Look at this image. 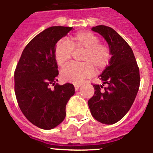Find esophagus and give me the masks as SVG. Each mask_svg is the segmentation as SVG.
Listing matches in <instances>:
<instances>
[{
  "mask_svg": "<svg viewBox=\"0 0 153 153\" xmlns=\"http://www.w3.org/2000/svg\"><path fill=\"white\" fill-rule=\"evenodd\" d=\"M81 86V83H76L74 84V88H75V90H78V89Z\"/></svg>",
  "mask_w": 153,
  "mask_h": 153,
  "instance_id": "34e87169",
  "label": "esophagus"
}]
</instances>
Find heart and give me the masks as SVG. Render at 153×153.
I'll return each instance as SVG.
<instances>
[{"mask_svg":"<svg viewBox=\"0 0 153 153\" xmlns=\"http://www.w3.org/2000/svg\"><path fill=\"white\" fill-rule=\"evenodd\" d=\"M75 52H83L81 63L68 65L61 71L64 81L79 83L92 76L94 70L100 72L110 63L112 51L106 44L101 43L100 38L90 31H80L70 36L68 41L60 40L56 43L54 56L58 66L63 67L72 59Z\"/></svg>","mask_w":153,"mask_h":153,"instance_id":"1","label":"heart"}]
</instances>
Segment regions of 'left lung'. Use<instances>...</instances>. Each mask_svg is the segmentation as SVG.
I'll return each mask as SVG.
<instances>
[{
  "label": "left lung",
  "instance_id": "1",
  "mask_svg": "<svg viewBox=\"0 0 153 153\" xmlns=\"http://www.w3.org/2000/svg\"><path fill=\"white\" fill-rule=\"evenodd\" d=\"M103 36L112 51L110 63L99 77L102 85L93 84L94 95L88 101L93 118L102 123H116L128 113L140 88V69L130 46L113 28L92 27Z\"/></svg>",
  "mask_w": 153,
  "mask_h": 153
}]
</instances>
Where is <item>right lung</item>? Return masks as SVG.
Returning a JSON list of instances; mask_svg holds the SVG:
<instances>
[{"label":"right lung","instance_id":"obj_1","mask_svg":"<svg viewBox=\"0 0 153 153\" xmlns=\"http://www.w3.org/2000/svg\"><path fill=\"white\" fill-rule=\"evenodd\" d=\"M72 29L51 27L34 36L23 51L14 71L19 107L40 129H51L63 122L67 102L75 93L71 83H56L59 72L54 56L56 44Z\"/></svg>","mask_w":153,"mask_h":153}]
</instances>
